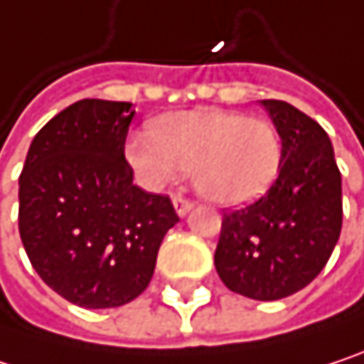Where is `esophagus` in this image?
I'll use <instances>...</instances> for the list:
<instances>
[{
	"mask_svg": "<svg viewBox=\"0 0 364 364\" xmlns=\"http://www.w3.org/2000/svg\"><path fill=\"white\" fill-rule=\"evenodd\" d=\"M173 204H175V208H177V213L179 215H187L191 208H193V202L189 200V198H185V196H181V193H175L173 196Z\"/></svg>",
	"mask_w": 364,
	"mask_h": 364,
	"instance_id": "34e87169",
	"label": "esophagus"
}]
</instances>
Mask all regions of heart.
Returning <instances> with one entry per match:
<instances>
[{
    "instance_id": "obj_1",
    "label": "heart",
    "mask_w": 364,
    "mask_h": 364,
    "mask_svg": "<svg viewBox=\"0 0 364 364\" xmlns=\"http://www.w3.org/2000/svg\"><path fill=\"white\" fill-rule=\"evenodd\" d=\"M126 160L151 189L193 171V185L206 200L238 206L257 200L274 183L282 141L261 117L215 107L179 111L156 119L151 132H132Z\"/></svg>"
}]
</instances>
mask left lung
I'll return each mask as SVG.
<instances>
[{
	"instance_id": "1",
	"label": "left lung",
	"mask_w": 364,
	"mask_h": 364,
	"mask_svg": "<svg viewBox=\"0 0 364 364\" xmlns=\"http://www.w3.org/2000/svg\"><path fill=\"white\" fill-rule=\"evenodd\" d=\"M282 141L280 171L253 204L223 213L215 267L249 299L274 301L308 287L341 232V175L318 122L284 101H261Z\"/></svg>"
}]
</instances>
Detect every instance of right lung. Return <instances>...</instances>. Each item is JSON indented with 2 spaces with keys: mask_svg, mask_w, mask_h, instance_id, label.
<instances>
[{
  "mask_svg": "<svg viewBox=\"0 0 364 364\" xmlns=\"http://www.w3.org/2000/svg\"><path fill=\"white\" fill-rule=\"evenodd\" d=\"M132 115L117 101L69 105L37 132L18 179V232L33 269L88 310L136 299L179 221L168 196L132 183L124 156Z\"/></svg>",
  "mask_w": 364,
  "mask_h": 364,
  "instance_id": "1",
  "label": "right lung"
}]
</instances>
